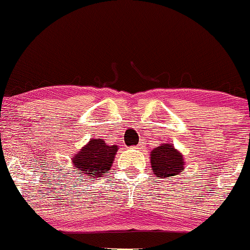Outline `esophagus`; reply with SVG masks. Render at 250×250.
<instances>
[{"label":"esophagus","instance_id":"esophagus-1","mask_svg":"<svg viewBox=\"0 0 250 250\" xmlns=\"http://www.w3.org/2000/svg\"><path fill=\"white\" fill-rule=\"evenodd\" d=\"M141 147H142V144H138V146H136V149H141Z\"/></svg>","mask_w":250,"mask_h":250}]
</instances>
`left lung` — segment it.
Here are the masks:
<instances>
[{"mask_svg":"<svg viewBox=\"0 0 250 250\" xmlns=\"http://www.w3.org/2000/svg\"><path fill=\"white\" fill-rule=\"evenodd\" d=\"M152 173L156 178H167L180 175L184 171L185 161L184 156L173 144H161L160 146L152 149L150 154Z\"/></svg>","mask_w":250,"mask_h":250,"instance_id":"left-lung-1","label":"left lung"}]
</instances>
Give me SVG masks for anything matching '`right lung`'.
Instances as JSON below:
<instances>
[{
    "label": "right lung",
    "instance_id": "1",
    "mask_svg": "<svg viewBox=\"0 0 250 250\" xmlns=\"http://www.w3.org/2000/svg\"><path fill=\"white\" fill-rule=\"evenodd\" d=\"M117 151L118 146H108L101 138H90L87 146L72 156V165L77 169L76 173H81V176L100 179L111 169Z\"/></svg>",
    "mask_w": 250,
    "mask_h": 250
}]
</instances>
